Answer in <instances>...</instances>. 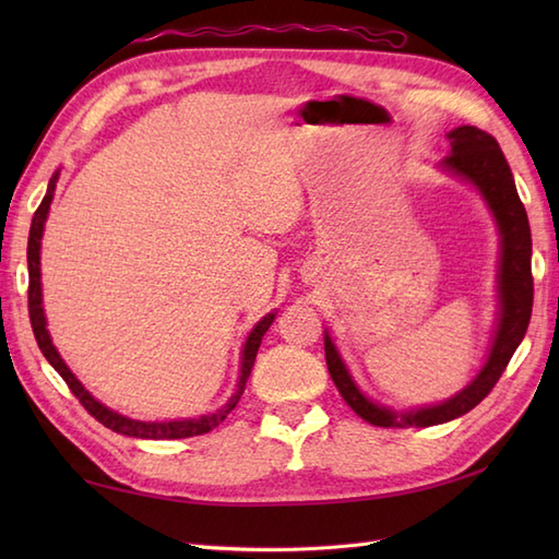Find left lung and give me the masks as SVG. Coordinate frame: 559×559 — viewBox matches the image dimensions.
<instances>
[{
	"instance_id": "8db88e82",
	"label": "left lung",
	"mask_w": 559,
	"mask_h": 559,
	"mask_svg": "<svg viewBox=\"0 0 559 559\" xmlns=\"http://www.w3.org/2000/svg\"><path fill=\"white\" fill-rule=\"evenodd\" d=\"M451 153L442 160L447 170L466 177L480 189V194L488 201L497 225L502 235V266H500V298H502V314L497 336L492 343L490 358L485 362L483 372L473 382L449 399L442 406L420 408L413 413H394L386 408L374 406L367 401L360 389L353 384V379L341 362L338 353L331 343L329 334L324 336V353L329 374L334 379L338 394L343 401L360 415L365 423L377 427H430L439 423H449L459 415L468 413L490 394L495 384L500 382L502 372L512 360L519 343L524 341L526 329L531 322L533 310V273H531V228L526 209L521 204L514 175L509 170L504 153L497 144V139L478 127H456L447 134Z\"/></svg>"
}]
</instances>
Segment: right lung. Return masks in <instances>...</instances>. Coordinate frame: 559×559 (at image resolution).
I'll return each instance as SVG.
<instances>
[{
  "mask_svg": "<svg viewBox=\"0 0 559 559\" xmlns=\"http://www.w3.org/2000/svg\"><path fill=\"white\" fill-rule=\"evenodd\" d=\"M55 182H57V173L52 175L50 185H47V194L43 197L38 211H35L33 223H31V235H28V314H31V326H33L35 341H38V348L43 350L47 362H50L59 372V377L64 379L69 391L79 399L81 406L112 432H120L127 437H139V439H182V437L211 432L213 427H218L225 418H228V413L237 406V401H240L245 384H247V377H249V372H252L261 336L269 331V326L273 322V314H266L264 319H261V322L252 329V334H249V338L245 343V350H242L240 384H237V391L233 394V399L225 403L221 411L211 413V415H201L199 420H177V423H139V420H129V418H124V415H117V413L108 411L103 403H98L86 389L81 386V382L74 374L69 372V367L62 362V358H59V353L55 350L52 341H50V334H47V329H45V314L40 307V302H43V298H40V237H43L45 218H47V209H50V201H52Z\"/></svg>",
  "mask_w": 559,
  "mask_h": 559,
  "instance_id": "add662e5",
  "label": "right lung"
}]
</instances>
